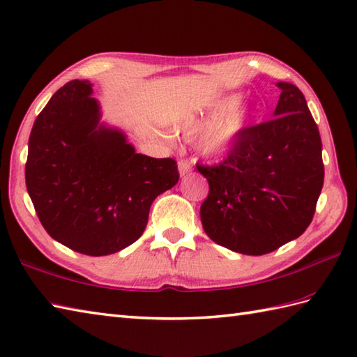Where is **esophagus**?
<instances>
[{
  "instance_id": "1",
  "label": "esophagus",
  "mask_w": 357,
  "mask_h": 357,
  "mask_svg": "<svg viewBox=\"0 0 357 357\" xmlns=\"http://www.w3.org/2000/svg\"><path fill=\"white\" fill-rule=\"evenodd\" d=\"M178 169H179L181 176H185L187 173L192 172V162L187 161V159H181V161L178 162Z\"/></svg>"
}]
</instances>
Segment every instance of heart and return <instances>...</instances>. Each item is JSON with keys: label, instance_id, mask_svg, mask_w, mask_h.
I'll return each mask as SVG.
<instances>
[{"label": "heart", "instance_id": "1", "mask_svg": "<svg viewBox=\"0 0 357 357\" xmlns=\"http://www.w3.org/2000/svg\"><path fill=\"white\" fill-rule=\"evenodd\" d=\"M239 98L236 93L225 95L204 112L183 121L185 135H198L196 146L204 156L221 158L230 153L252 124L255 113L252 107H234Z\"/></svg>", "mask_w": 357, "mask_h": 357}]
</instances>
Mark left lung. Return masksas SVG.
I'll return each instance as SVG.
<instances>
[{
	"label": "left lung",
	"mask_w": 357,
	"mask_h": 357,
	"mask_svg": "<svg viewBox=\"0 0 357 357\" xmlns=\"http://www.w3.org/2000/svg\"><path fill=\"white\" fill-rule=\"evenodd\" d=\"M275 118L250 126L218 165L196 164L208 181L201 206L207 236L236 253L261 256L299 238L324 185L322 141L305 96L278 82Z\"/></svg>",
	"instance_id": "8db88e82"
}]
</instances>
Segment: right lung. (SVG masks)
I'll use <instances>...</instances> for the list:
<instances>
[{"label":"right lung","mask_w":357,"mask_h":357,"mask_svg":"<svg viewBox=\"0 0 357 357\" xmlns=\"http://www.w3.org/2000/svg\"><path fill=\"white\" fill-rule=\"evenodd\" d=\"M89 81L50 98L29 138L26 185L50 236L87 256L116 253L141 238L156 196L176 185V161L136 153L100 124Z\"/></svg>","instance_id":"1"}]
</instances>
